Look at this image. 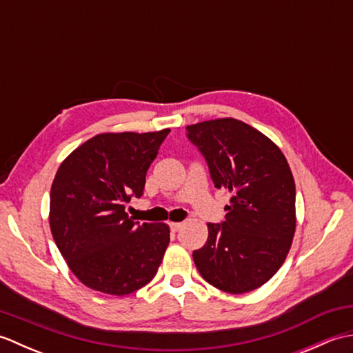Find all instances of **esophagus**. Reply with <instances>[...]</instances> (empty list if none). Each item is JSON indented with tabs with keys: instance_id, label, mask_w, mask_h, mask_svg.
Wrapping results in <instances>:
<instances>
[{
	"instance_id": "34e87169",
	"label": "esophagus",
	"mask_w": 353,
	"mask_h": 353,
	"mask_svg": "<svg viewBox=\"0 0 353 353\" xmlns=\"http://www.w3.org/2000/svg\"><path fill=\"white\" fill-rule=\"evenodd\" d=\"M181 228H182V223H170V229H171L172 232L181 230Z\"/></svg>"
}]
</instances>
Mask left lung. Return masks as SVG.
<instances>
[{
	"mask_svg": "<svg viewBox=\"0 0 353 353\" xmlns=\"http://www.w3.org/2000/svg\"><path fill=\"white\" fill-rule=\"evenodd\" d=\"M215 188L234 196L208 241L192 252L206 282L243 294L268 282L283 264L296 230V186L282 152L265 134L234 118L186 127Z\"/></svg>",
	"mask_w": 353,
	"mask_h": 353,
	"instance_id": "left-lung-1",
	"label": "left lung"
}]
</instances>
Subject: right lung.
<instances>
[{
  "mask_svg": "<svg viewBox=\"0 0 353 353\" xmlns=\"http://www.w3.org/2000/svg\"><path fill=\"white\" fill-rule=\"evenodd\" d=\"M170 129L101 133L59 167L50 194V228L77 279L125 296L153 279L170 243L165 223L133 221L125 212L144 194L145 174Z\"/></svg>",
  "mask_w": 353,
  "mask_h": 353,
  "instance_id": "1",
  "label": "right lung"
}]
</instances>
